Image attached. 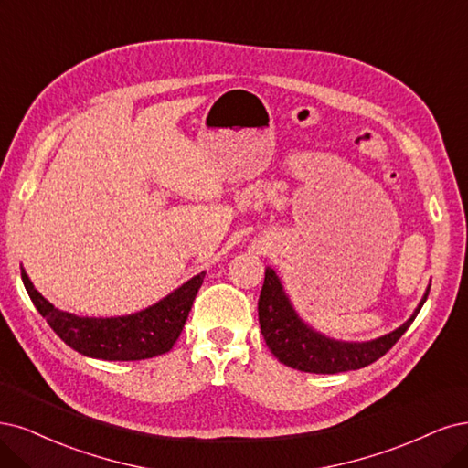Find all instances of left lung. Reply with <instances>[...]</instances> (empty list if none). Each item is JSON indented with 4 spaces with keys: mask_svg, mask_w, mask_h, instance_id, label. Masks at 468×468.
<instances>
[{
    "mask_svg": "<svg viewBox=\"0 0 468 468\" xmlns=\"http://www.w3.org/2000/svg\"><path fill=\"white\" fill-rule=\"evenodd\" d=\"M428 292L430 287L410 318L397 330L370 341H341L316 332L299 316L278 273L268 266L258 299V322L270 351L285 367L310 374H337L365 368L384 356L417 318Z\"/></svg>",
    "mask_w": 468,
    "mask_h": 468,
    "instance_id": "left-lung-1",
    "label": "left lung"
}]
</instances>
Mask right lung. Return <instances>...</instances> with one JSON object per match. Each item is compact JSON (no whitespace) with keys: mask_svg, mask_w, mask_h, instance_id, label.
I'll return each mask as SVG.
<instances>
[{"mask_svg":"<svg viewBox=\"0 0 468 468\" xmlns=\"http://www.w3.org/2000/svg\"><path fill=\"white\" fill-rule=\"evenodd\" d=\"M206 271L185 282L155 304L127 316L89 318L56 308L34 289L27 271L21 278L38 313L71 349L100 360H143L171 351L183 332L190 306Z\"/></svg>","mask_w":468,"mask_h":468,"instance_id":"obj_1","label":"right lung"}]
</instances>
